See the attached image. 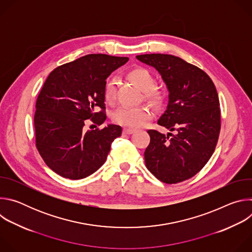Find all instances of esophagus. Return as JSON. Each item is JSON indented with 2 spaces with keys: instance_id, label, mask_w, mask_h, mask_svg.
I'll return each mask as SVG.
<instances>
[{
  "instance_id": "1",
  "label": "esophagus",
  "mask_w": 252,
  "mask_h": 252,
  "mask_svg": "<svg viewBox=\"0 0 252 252\" xmlns=\"http://www.w3.org/2000/svg\"><path fill=\"white\" fill-rule=\"evenodd\" d=\"M134 131H135V129H133V128H124V130H123V132L125 134H131Z\"/></svg>"
}]
</instances>
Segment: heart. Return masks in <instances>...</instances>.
Masks as SVG:
<instances>
[{
	"label": "heart",
	"mask_w": 252,
	"mask_h": 252,
	"mask_svg": "<svg viewBox=\"0 0 252 252\" xmlns=\"http://www.w3.org/2000/svg\"><path fill=\"white\" fill-rule=\"evenodd\" d=\"M127 79L139 88L145 97L156 106H160L165 98L164 92L154 86L155 77L151 71L143 66H134L126 73ZM117 80L109 79L103 87V97L106 102H113L116 98ZM153 118V112L147 105L123 106L113 114V121L124 126L137 127Z\"/></svg>",
	"instance_id": "heart-1"
}]
</instances>
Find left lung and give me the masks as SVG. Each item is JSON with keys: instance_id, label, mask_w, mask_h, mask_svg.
<instances>
[{"instance_id": "left-lung-1", "label": "left lung", "mask_w": 252, "mask_h": 252, "mask_svg": "<svg viewBox=\"0 0 252 252\" xmlns=\"http://www.w3.org/2000/svg\"><path fill=\"white\" fill-rule=\"evenodd\" d=\"M166 84L168 104L158 124L175 133L149 129L148 169L160 182L182 183L194 176L212 156L220 131L219 94L209 76L183 59L164 54L138 55Z\"/></svg>"}]
</instances>
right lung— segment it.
I'll return each instance as SVG.
<instances>
[{"label":"right lung","mask_w":252,"mask_h":252,"mask_svg":"<svg viewBox=\"0 0 252 252\" xmlns=\"http://www.w3.org/2000/svg\"><path fill=\"white\" fill-rule=\"evenodd\" d=\"M127 61L91 54L59 65L47 78L35 102V147L59 175L85 178L104 163L122 127L109 125L87 132L84 127L88 120L97 126L105 121V80Z\"/></svg>","instance_id":"obj_1"}]
</instances>
